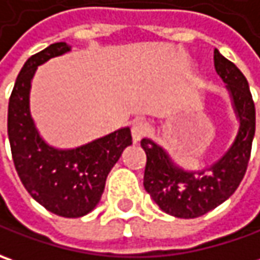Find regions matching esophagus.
Returning <instances> with one entry per match:
<instances>
[{"label": "esophagus", "instance_id": "34e87169", "mask_svg": "<svg viewBox=\"0 0 260 260\" xmlns=\"http://www.w3.org/2000/svg\"><path fill=\"white\" fill-rule=\"evenodd\" d=\"M148 125L144 122V120H137V122H134V125H132V128H131V134H132V140L134 142H138L141 141L142 138L148 134Z\"/></svg>", "mask_w": 260, "mask_h": 260}]
</instances>
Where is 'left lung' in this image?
<instances>
[{
    "mask_svg": "<svg viewBox=\"0 0 260 260\" xmlns=\"http://www.w3.org/2000/svg\"><path fill=\"white\" fill-rule=\"evenodd\" d=\"M214 67L225 84L239 122L227 151L201 170H186L176 164L160 144L150 138L141 141L147 154L144 187L161 211L177 218H197L227 201L240 185L250 158L256 116L247 80L217 49Z\"/></svg>",
    "mask_w": 260,
    "mask_h": 260,
    "instance_id": "1",
    "label": "left lung"
}]
</instances>
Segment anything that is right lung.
<instances>
[{"label":"right lung","mask_w":260,"mask_h":260,"mask_svg":"<svg viewBox=\"0 0 260 260\" xmlns=\"http://www.w3.org/2000/svg\"><path fill=\"white\" fill-rule=\"evenodd\" d=\"M71 51L52 43L30 56L18 74L8 103V140L21 183L35 201L65 218L84 217L96 208L109 172L132 144L129 126L74 148L45 141L30 113V90L38 67Z\"/></svg>","instance_id":"1"}]
</instances>
